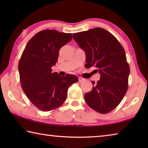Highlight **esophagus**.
<instances>
[{"label": "esophagus", "instance_id": "1", "mask_svg": "<svg viewBox=\"0 0 148 148\" xmlns=\"http://www.w3.org/2000/svg\"><path fill=\"white\" fill-rule=\"evenodd\" d=\"M78 79H79V82H82V81H84V79L83 78V77H78Z\"/></svg>", "mask_w": 148, "mask_h": 148}]
</instances>
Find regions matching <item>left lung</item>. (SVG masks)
I'll return each instance as SVG.
<instances>
[{"mask_svg":"<svg viewBox=\"0 0 148 148\" xmlns=\"http://www.w3.org/2000/svg\"><path fill=\"white\" fill-rule=\"evenodd\" d=\"M73 38L86 53L85 66L96 67L101 74L97 84L91 82L94 86L85 94V101L99 113H109L128 89L130 68L123 47L113 34L100 27L74 33Z\"/></svg>","mask_w":148,"mask_h":148,"instance_id":"obj_1","label":"left lung"}]
</instances>
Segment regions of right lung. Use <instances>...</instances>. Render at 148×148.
Returning a JSON list of instances; mask_svg holds the SVG:
<instances>
[{
	"label": "right lung",
	"mask_w": 148,
	"mask_h": 148,
	"mask_svg": "<svg viewBox=\"0 0 148 148\" xmlns=\"http://www.w3.org/2000/svg\"><path fill=\"white\" fill-rule=\"evenodd\" d=\"M72 38L71 33L54 29L40 31L30 39L20 58L18 69L22 89L29 101L42 111L61 106L66 99L69 87L78 82L74 75L62 77L51 72L59 49Z\"/></svg>",
	"instance_id": "obj_1"
}]
</instances>
